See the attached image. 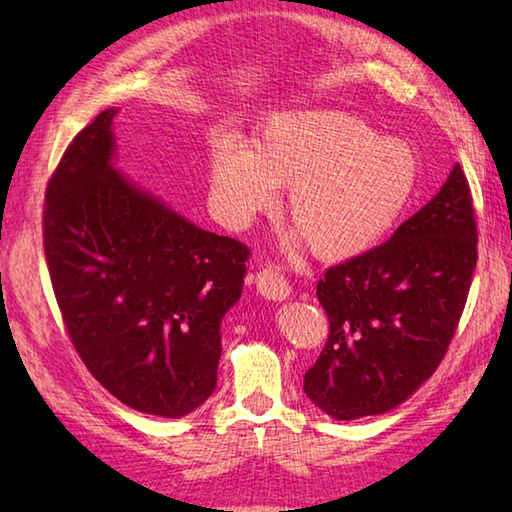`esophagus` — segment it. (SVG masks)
I'll list each match as a JSON object with an SVG mask.
<instances>
[{
	"mask_svg": "<svg viewBox=\"0 0 512 512\" xmlns=\"http://www.w3.org/2000/svg\"><path fill=\"white\" fill-rule=\"evenodd\" d=\"M255 286H257L259 295L266 299H273V301H284L290 297V292H292L288 279L281 275V270L275 266L259 270V273L255 275Z\"/></svg>",
	"mask_w": 512,
	"mask_h": 512,
	"instance_id": "esophagus-1",
	"label": "esophagus"
}]
</instances>
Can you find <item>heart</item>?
Returning <instances> with one entry per match:
<instances>
[{"label":"heart","mask_w":512,"mask_h":512,"mask_svg":"<svg viewBox=\"0 0 512 512\" xmlns=\"http://www.w3.org/2000/svg\"><path fill=\"white\" fill-rule=\"evenodd\" d=\"M418 169L405 140L334 110L273 114L253 149L231 134L209 145L211 202L226 224L248 226L273 209L275 187H290L288 220L330 262L383 242L416 193Z\"/></svg>","instance_id":"obj_1"}]
</instances>
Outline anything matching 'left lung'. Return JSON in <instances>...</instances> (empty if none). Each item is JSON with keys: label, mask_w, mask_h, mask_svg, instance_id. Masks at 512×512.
<instances>
[{"label": "left lung", "mask_w": 512, "mask_h": 512, "mask_svg": "<svg viewBox=\"0 0 512 512\" xmlns=\"http://www.w3.org/2000/svg\"><path fill=\"white\" fill-rule=\"evenodd\" d=\"M477 264L471 187L460 165L389 242L328 268L317 299L330 334L303 391L336 420L398 407L458 330Z\"/></svg>", "instance_id": "8db88e82"}]
</instances>
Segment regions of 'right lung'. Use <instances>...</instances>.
<instances>
[{
	"mask_svg": "<svg viewBox=\"0 0 512 512\" xmlns=\"http://www.w3.org/2000/svg\"><path fill=\"white\" fill-rule=\"evenodd\" d=\"M114 114L83 127L50 176L43 250L90 374L127 407L180 418L213 394L220 323L242 295L250 250L121 176Z\"/></svg>",
	"mask_w": 512,
	"mask_h": 512,
	"instance_id": "1",
	"label": "right lung"
}]
</instances>
